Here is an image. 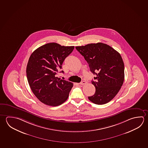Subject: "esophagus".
<instances>
[{
    "label": "esophagus",
    "instance_id": "1",
    "mask_svg": "<svg viewBox=\"0 0 148 148\" xmlns=\"http://www.w3.org/2000/svg\"><path fill=\"white\" fill-rule=\"evenodd\" d=\"M87 83V82H86V81H85V80H83V81H82V82H81L80 83H79V84L80 85H85V84H86Z\"/></svg>",
    "mask_w": 148,
    "mask_h": 148
}]
</instances>
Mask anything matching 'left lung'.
<instances>
[{
	"instance_id": "obj_1",
	"label": "left lung",
	"mask_w": 148,
	"mask_h": 148,
	"mask_svg": "<svg viewBox=\"0 0 148 148\" xmlns=\"http://www.w3.org/2000/svg\"><path fill=\"white\" fill-rule=\"evenodd\" d=\"M75 48L96 76L95 81H91L96 92L88 97L89 100L99 105L107 103L116 95L124 83V64L121 56L111 46L102 42Z\"/></svg>"
}]
</instances>
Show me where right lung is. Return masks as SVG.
Returning <instances> with one entry per match:
<instances>
[{"label": "right lung", "instance_id": "right-lung-1", "mask_svg": "<svg viewBox=\"0 0 148 148\" xmlns=\"http://www.w3.org/2000/svg\"><path fill=\"white\" fill-rule=\"evenodd\" d=\"M74 49V46L51 42L39 47L31 55L26 67L27 78L32 91L43 103L58 106L68 99L73 84L56 75Z\"/></svg>", "mask_w": 148, "mask_h": 148}]
</instances>
